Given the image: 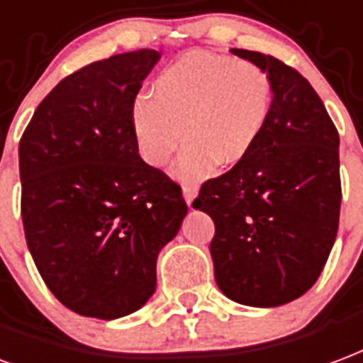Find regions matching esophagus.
<instances>
[{"instance_id":"obj_1","label":"esophagus","mask_w":363,"mask_h":363,"mask_svg":"<svg viewBox=\"0 0 363 363\" xmlns=\"http://www.w3.org/2000/svg\"><path fill=\"white\" fill-rule=\"evenodd\" d=\"M196 194H198V186H196V184H182V196H184V200H186L189 206L192 203Z\"/></svg>"}]
</instances>
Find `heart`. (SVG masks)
Returning a JSON list of instances; mask_svg holds the SVG:
<instances>
[{"mask_svg":"<svg viewBox=\"0 0 363 363\" xmlns=\"http://www.w3.org/2000/svg\"><path fill=\"white\" fill-rule=\"evenodd\" d=\"M273 109V84L264 69L216 53L179 59L140 92L133 104V133L144 160L163 167L182 142L189 144L174 165L186 182L206 179L216 161L242 160Z\"/></svg>","mask_w":363,"mask_h":363,"instance_id":"heart-1","label":"heart"}]
</instances>
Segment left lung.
<instances>
[{
	"label": "left lung",
	"mask_w": 363,
	"mask_h": 363,
	"mask_svg": "<svg viewBox=\"0 0 363 363\" xmlns=\"http://www.w3.org/2000/svg\"><path fill=\"white\" fill-rule=\"evenodd\" d=\"M264 69L273 109L235 167L203 182L192 206L216 223V281L238 304L275 308L308 292L339 230V133L308 80L273 55L230 50Z\"/></svg>",
	"instance_id": "1"
}]
</instances>
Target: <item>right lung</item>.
<instances>
[{"mask_svg": "<svg viewBox=\"0 0 363 363\" xmlns=\"http://www.w3.org/2000/svg\"><path fill=\"white\" fill-rule=\"evenodd\" d=\"M161 53H119L65 77L18 142L21 216L40 275L86 318L117 319L155 291V262L189 211L138 154L133 104Z\"/></svg>", "mask_w": 363, "mask_h": 363, "instance_id": "obj_1", "label": "right lung"}]
</instances>
